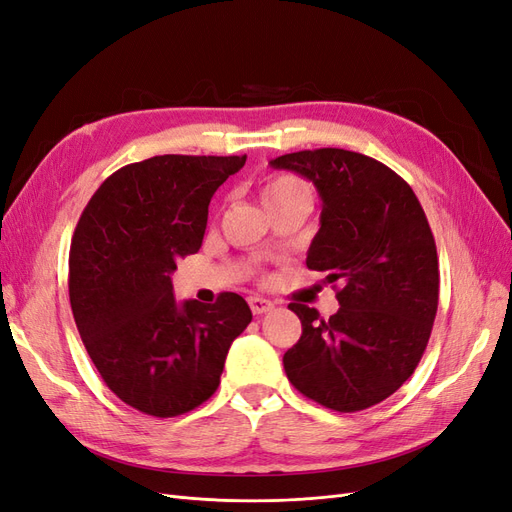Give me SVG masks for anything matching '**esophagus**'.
<instances>
[{
  "label": "esophagus",
  "instance_id": "esophagus-1",
  "mask_svg": "<svg viewBox=\"0 0 512 512\" xmlns=\"http://www.w3.org/2000/svg\"><path fill=\"white\" fill-rule=\"evenodd\" d=\"M247 303H250V309H252L254 316L267 314V312H271V309L275 307L269 299H262V297H250V299H247Z\"/></svg>",
  "mask_w": 512,
  "mask_h": 512
}]
</instances>
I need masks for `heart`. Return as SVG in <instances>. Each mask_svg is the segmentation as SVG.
I'll return each mask as SVG.
<instances>
[{
  "mask_svg": "<svg viewBox=\"0 0 512 512\" xmlns=\"http://www.w3.org/2000/svg\"><path fill=\"white\" fill-rule=\"evenodd\" d=\"M294 196H307L305 185L290 175H271L260 185V198L267 209L284 203Z\"/></svg>",
  "mask_w": 512,
  "mask_h": 512,
  "instance_id": "heart-1",
  "label": "heart"
}]
</instances>
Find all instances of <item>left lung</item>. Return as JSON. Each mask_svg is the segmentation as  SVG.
<instances>
[{"instance_id":"8db88e82","label":"left lung","mask_w":512,"mask_h":512,"mask_svg":"<svg viewBox=\"0 0 512 512\" xmlns=\"http://www.w3.org/2000/svg\"><path fill=\"white\" fill-rule=\"evenodd\" d=\"M269 164L316 185L320 230L305 262L342 284L329 320L288 305L303 333L284 354L286 376L324 408L376 406L414 374L438 312V252L425 211L404 179L363 153L324 147Z\"/></svg>"}]
</instances>
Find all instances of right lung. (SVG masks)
Instances as JSON below:
<instances>
[{"mask_svg":"<svg viewBox=\"0 0 512 512\" xmlns=\"http://www.w3.org/2000/svg\"><path fill=\"white\" fill-rule=\"evenodd\" d=\"M247 156H156L91 196L70 247V305L87 354L123 404L170 418L220 386L230 344L252 322L235 292L177 303L170 273L196 254L215 190Z\"/></svg>","mask_w":512,"mask_h":512,"instance_id":"1","label":"right lung"}]
</instances>
